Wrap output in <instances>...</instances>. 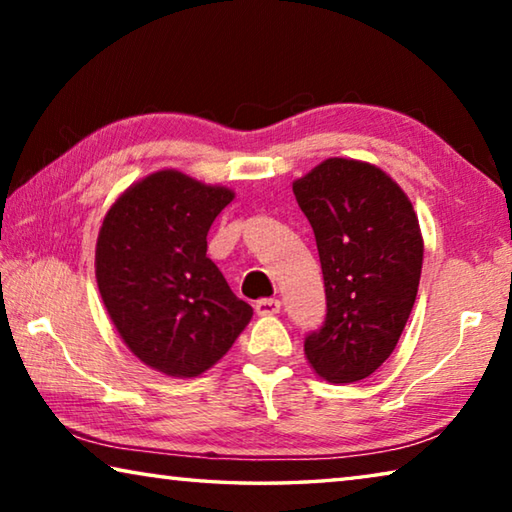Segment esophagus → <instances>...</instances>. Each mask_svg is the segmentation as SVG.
Masks as SVG:
<instances>
[{
	"mask_svg": "<svg viewBox=\"0 0 512 512\" xmlns=\"http://www.w3.org/2000/svg\"><path fill=\"white\" fill-rule=\"evenodd\" d=\"M280 309H282V302L277 298H264L255 305V311L259 316H275L280 314Z\"/></svg>",
	"mask_w": 512,
	"mask_h": 512,
	"instance_id": "esophagus-1",
	"label": "esophagus"
}]
</instances>
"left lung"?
I'll list each match as a JSON object with an SVG mask.
<instances>
[{"label": "left lung", "instance_id": "obj_1", "mask_svg": "<svg viewBox=\"0 0 512 512\" xmlns=\"http://www.w3.org/2000/svg\"><path fill=\"white\" fill-rule=\"evenodd\" d=\"M314 228L325 280V325L305 339L309 366L354 384L391 357L411 316L424 241L409 196L370 162L327 158L293 180Z\"/></svg>", "mask_w": 512, "mask_h": 512}]
</instances>
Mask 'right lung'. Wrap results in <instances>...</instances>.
Here are the masks:
<instances>
[{
  "label": "right lung",
  "instance_id": "right-lung-1",
  "mask_svg": "<svg viewBox=\"0 0 512 512\" xmlns=\"http://www.w3.org/2000/svg\"><path fill=\"white\" fill-rule=\"evenodd\" d=\"M235 192L162 169L103 216L94 273L121 341L162 375L210 370L253 318L207 257V232Z\"/></svg>",
  "mask_w": 512,
  "mask_h": 512
}]
</instances>
